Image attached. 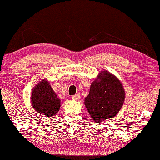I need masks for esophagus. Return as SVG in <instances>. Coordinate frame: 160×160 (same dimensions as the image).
<instances>
[{"mask_svg": "<svg viewBox=\"0 0 160 160\" xmlns=\"http://www.w3.org/2000/svg\"><path fill=\"white\" fill-rule=\"evenodd\" d=\"M72 98L74 99V100H80V95H79V94H77V95H73L72 96Z\"/></svg>", "mask_w": 160, "mask_h": 160, "instance_id": "obj_1", "label": "esophagus"}]
</instances>
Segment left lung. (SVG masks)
<instances>
[{"mask_svg": "<svg viewBox=\"0 0 160 160\" xmlns=\"http://www.w3.org/2000/svg\"><path fill=\"white\" fill-rule=\"evenodd\" d=\"M122 83L113 74L102 71L92 82L89 93L85 98V106L95 122L114 117L125 100Z\"/></svg>", "mask_w": 160, "mask_h": 160, "instance_id": "1", "label": "left lung"}]
</instances>
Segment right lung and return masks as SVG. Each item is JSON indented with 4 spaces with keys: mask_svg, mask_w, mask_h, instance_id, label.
I'll return each mask as SVG.
<instances>
[{
    "mask_svg": "<svg viewBox=\"0 0 160 160\" xmlns=\"http://www.w3.org/2000/svg\"><path fill=\"white\" fill-rule=\"evenodd\" d=\"M31 102L34 111L47 117H52L58 113L61 106V100L46 79L42 80L32 89Z\"/></svg>",
    "mask_w": 160,
    "mask_h": 160,
    "instance_id": "add662e5",
    "label": "right lung"
}]
</instances>
